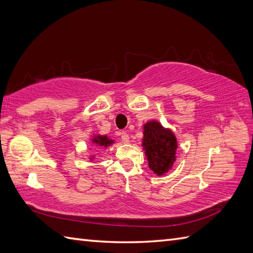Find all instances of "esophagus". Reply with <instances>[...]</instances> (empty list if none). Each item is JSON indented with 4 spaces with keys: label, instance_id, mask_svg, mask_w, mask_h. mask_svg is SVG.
<instances>
[{
    "label": "esophagus",
    "instance_id": "1",
    "mask_svg": "<svg viewBox=\"0 0 253 253\" xmlns=\"http://www.w3.org/2000/svg\"><path fill=\"white\" fill-rule=\"evenodd\" d=\"M121 139L124 143H129V134L126 131L121 132Z\"/></svg>",
    "mask_w": 253,
    "mask_h": 253
}]
</instances>
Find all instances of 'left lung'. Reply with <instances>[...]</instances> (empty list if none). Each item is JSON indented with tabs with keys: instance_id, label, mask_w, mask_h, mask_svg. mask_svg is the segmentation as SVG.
Returning a JSON list of instances; mask_svg holds the SVG:
<instances>
[{
	"instance_id": "left-lung-1",
	"label": "left lung",
	"mask_w": 253,
	"mask_h": 253,
	"mask_svg": "<svg viewBox=\"0 0 253 253\" xmlns=\"http://www.w3.org/2000/svg\"><path fill=\"white\" fill-rule=\"evenodd\" d=\"M142 146L149 167L155 174L163 175L171 169L178 142L170 129L164 128L156 121L148 122L143 126Z\"/></svg>"
}]
</instances>
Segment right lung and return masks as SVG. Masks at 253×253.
<instances>
[{
  "mask_svg": "<svg viewBox=\"0 0 253 253\" xmlns=\"http://www.w3.org/2000/svg\"><path fill=\"white\" fill-rule=\"evenodd\" d=\"M91 142L93 144V146H103V148H108L109 145L112 144L114 141L111 140L108 138V136H100V134H98V136H95L92 139H91ZM93 156H91L90 160H92Z\"/></svg>",
  "mask_w": 253,
  "mask_h": 253,
  "instance_id": "obj_1",
  "label": "right lung"
}]
</instances>
